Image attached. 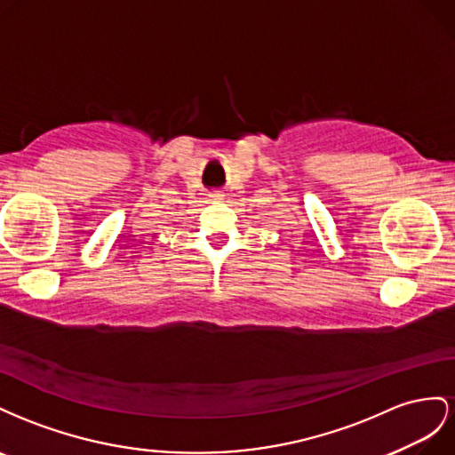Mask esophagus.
Listing matches in <instances>:
<instances>
[{"mask_svg":"<svg viewBox=\"0 0 455 455\" xmlns=\"http://www.w3.org/2000/svg\"><path fill=\"white\" fill-rule=\"evenodd\" d=\"M210 198H212L213 202H223V200H225V194L220 192V190H215V192H210Z\"/></svg>","mask_w":455,"mask_h":455,"instance_id":"obj_1","label":"esophagus"}]
</instances>
